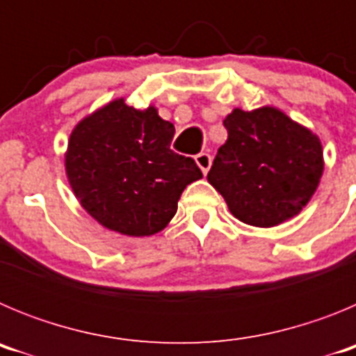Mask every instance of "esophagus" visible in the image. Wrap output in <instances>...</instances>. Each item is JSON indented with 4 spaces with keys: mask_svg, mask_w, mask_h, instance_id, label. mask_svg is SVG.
Masks as SVG:
<instances>
[{
    "mask_svg": "<svg viewBox=\"0 0 356 356\" xmlns=\"http://www.w3.org/2000/svg\"><path fill=\"white\" fill-rule=\"evenodd\" d=\"M194 160H196L197 168L203 171V175H207L210 169V163H212V156H210L209 153H197V155L194 156Z\"/></svg>",
    "mask_w": 356,
    "mask_h": 356,
    "instance_id": "1",
    "label": "esophagus"
}]
</instances>
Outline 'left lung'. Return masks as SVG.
<instances>
[{"instance_id":"1","label":"left lung","mask_w":356,"mask_h":356,"mask_svg":"<svg viewBox=\"0 0 356 356\" xmlns=\"http://www.w3.org/2000/svg\"><path fill=\"white\" fill-rule=\"evenodd\" d=\"M222 124L228 139L217 149L207 180L232 216L259 228L298 216L325 171L319 137L271 105L234 108Z\"/></svg>"}]
</instances>
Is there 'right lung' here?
I'll return each mask as SVG.
<instances>
[{"mask_svg": "<svg viewBox=\"0 0 356 356\" xmlns=\"http://www.w3.org/2000/svg\"><path fill=\"white\" fill-rule=\"evenodd\" d=\"M172 135L175 127L155 105L134 108L124 97L80 119L69 135L64 165L81 209L128 237L162 232L185 187L203 178L193 159L171 151Z\"/></svg>", "mask_w": 356, "mask_h": 356, "instance_id": "1", "label": "right lung"}]
</instances>
